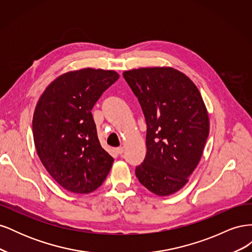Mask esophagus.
<instances>
[{"mask_svg": "<svg viewBox=\"0 0 252 252\" xmlns=\"http://www.w3.org/2000/svg\"><path fill=\"white\" fill-rule=\"evenodd\" d=\"M123 151H124V148H123V147L114 148V152H116V155H118V156H121L122 154H123Z\"/></svg>", "mask_w": 252, "mask_h": 252, "instance_id": "esophagus-1", "label": "esophagus"}]
</instances>
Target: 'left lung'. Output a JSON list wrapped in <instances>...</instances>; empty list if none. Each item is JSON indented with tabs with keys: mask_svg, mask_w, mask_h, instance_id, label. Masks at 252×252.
<instances>
[{
	"mask_svg": "<svg viewBox=\"0 0 252 252\" xmlns=\"http://www.w3.org/2000/svg\"><path fill=\"white\" fill-rule=\"evenodd\" d=\"M147 124V154L135 175L149 191L170 195L184 187L203 155L209 118L199 89L171 67L124 71Z\"/></svg>",
	"mask_w": 252,
	"mask_h": 252,
	"instance_id": "8db88e82",
	"label": "left lung"
}]
</instances>
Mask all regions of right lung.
<instances>
[{
  "instance_id": "1",
  "label": "right lung",
  "mask_w": 252,
  "mask_h": 252,
  "mask_svg": "<svg viewBox=\"0 0 252 252\" xmlns=\"http://www.w3.org/2000/svg\"><path fill=\"white\" fill-rule=\"evenodd\" d=\"M119 77L113 70L94 68L66 72L49 84L35 106L32 132L37 156L68 191H94L111 169L113 158L97 139L91 109Z\"/></svg>"
}]
</instances>
